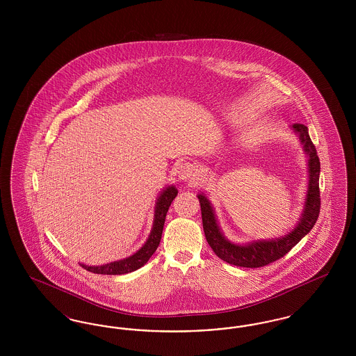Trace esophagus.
I'll use <instances>...</instances> for the list:
<instances>
[{
	"instance_id": "esophagus-1",
	"label": "esophagus",
	"mask_w": 356,
	"mask_h": 356,
	"mask_svg": "<svg viewBox=\"0 0 356 356\" xmlns=\"http://www.w3.org/2000/svg\"><path fill=\"white\" fill-rule=\"evenodd\" d=\"M177 176L183 181H189L193 180L197 176V168L193 163H183L177 167Z\"/></svg>"
}]
</instances>
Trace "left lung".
I'll return each instance as SVG.
<instances>
[{"label": "left lung", "mask_w": 356, "mask_h": 356, "mask_svg": "<svg viewBox=\"0 0 356 356\" xmlns=\"http://www.w3.org/2000/svg\"><path fill=\"white\" fill-rule=\"evenodd\" d=\"M293 129L305 145V151L308 154V167H309V184L305 202L303 218L298 227L284 237L275 240L254 241L247 245H237L229 243L222 236L220 228L215 219L213 209L204 195H199V202L202 208L204 234L208 244L213 252L221 260L234 264L237 267L245 268H259L268 266L273 261L282 259L312 229L321 213V189H319V173L321 161L315 145L308 135V129L303 124H293Z\"/></svg>", "instance_id": "left-lung-1"}]
</instances>
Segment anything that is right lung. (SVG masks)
Wrapping results in <instances>:
<instances>
[{
	"label": "right lung",
	"mask_w": 356,
	"mask_h": 356,
	"mask_svg": "<svg viewBox=\"0 0 356 356\" xmlns=\"http://www.w3.org/2000/svg\"><path fill=\"white\" fill-rule=\"evenodd\" d=\"M176 195H177V189L175 186H168L159 197L157 204H156V211H154L152 232L141 250H138L135 254L129 256L128 259L109 263V264L100 266V267H88L83 264L85 270L93 272V273H102V275H122V273L136 271L140 267H143L149 260V257L154 254V251L157 250V247L160 244L165 216L170 209V203L173 202Z\"/></svg>",
	"instance_id": "1"
}]
</instances>
